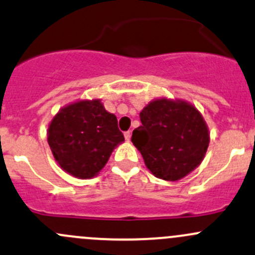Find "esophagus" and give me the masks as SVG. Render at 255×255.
<instances>
[{"mask_svg":"<svg viewBox=\"0 0 255 255\" xmlns=\"http://www.w3.org/2000/svg\"><path fill=\"white\" fill-rule=\"evenodd\" d=\"M130 135H132V133H130L129 130H128V132H125V138H126V140L129 141V140H130Z\"/></svg>","mask_w":255,"mask_h":255,"instance_id":"obj_1","label":"esophagus"}]
</instances>
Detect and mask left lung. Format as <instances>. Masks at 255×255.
I'll return each instance as SVG.
<instances>
[{
    "label": "left lung",
    "mask_w": 255,
    "mask_h": 255,
    "mask_svg": "<svg viewBox=\"0 0 255 255\" xmlns=\"http://www.w3.org/2000/svg\"><path fill=\"white\" fill-rule=\"evenodd\" d=\"M132 143L157 178L178 181L203 161L210 134L202 114L183 100L160 98L140 112Z\"/></svg>",
    "instance_id": "obj_1"
}]
</instances>
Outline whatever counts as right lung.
<instances>
[{
	"label": "right lung",
	"mask_w": 255,
	"mask_h": 255,
	"mask_svg": "<svg viewBox=\"0 0 255 255\" xmlns=\"http://www.w3.org/2000/svg\"><path fill=\"white\" fill-rule=\"evenodd\" d=\"M47 141L63 171L88 179L103 170L125 136L117 117L106 111L100 99H93L62 107L50 122Z\"/></svg>",
	"instance_id": "right-lung-1"
}]
</instances>
